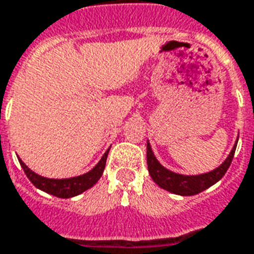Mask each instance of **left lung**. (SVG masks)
I'll list each match as a JSON object with an SVG mask.
<instances>
[{
	"label": "left lung",
	"instance_id": "left-lung-1",
	"mask_svg": "<svg viewBox=\"0 0 254 254\" xmlns=\"http://www.w3.org/2000/svg\"><path fill=\"white\" fill-rule=\"evenodd\" d=\"M237 143H238V140L235 141V144L232 147L231 152L228 154V157L226 158V161L220 166H217L216 169L206 172V173H201V175H182V173L172 172L162 166L157 157L154 155L150 141H147V166H148L150 176L161 189L166 190L172 194L182 195V196L199 194L203 190L216 184L226 175V172L231 165L234 154H235Z\"/></svg>",
	"mask_w": 254,
	"mask_h": 254
}]
</instances>
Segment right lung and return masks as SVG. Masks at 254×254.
<instances>
[{"instance_id": "right-lung-1", "label": "right lung", "mask_w": 254, "mask_h": 254, "mask_svg": "<svg viewBox=\"0 0 254 254\" xmlns=\"http://www.w3.org/2000/svg\"><path fill=\"white\" fill-rule=\"evenodd\" d=\"M109 151L110 148L104 152L102 159L97 162L93 169H90L89 172H86L81 176L68 177V179H49V177L41 176V175L30 169L20 158L17 157V159H19L24 173L27 175L28 180L33 183L37 189L47 192V194L55 195L58 198H72V196L82 194L84 191L93 187L99 182V179L102 177L104 168H106V161H107Z\"/></svg>"}]
</instances>
